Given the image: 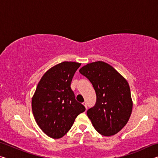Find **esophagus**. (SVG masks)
Segmentation results:
<instances>
[{"instance_id": "esophagus-1", "label": "esophagus", "mask_w": 158, "mask_h": 158, "mask_svg": "<svg viewBox=\"0 0 158 158\" xmlns=\"http://www.w3.org/2000/svg\"><path fill=\"white\" fill-rule=\"evenodd\" d=\"M83 105H84L85 107V109H87V104H86V102H83Z\"/></svg>"}]
</instances>
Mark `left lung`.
I'll use <instances>...</instances> for the list:
<instances>
[{
    "instance_id": "1",
    "label": "left lung",
    "mask_w": 158,
    "mask_h": 158,
    "mask_svg": "<svg viewBox=\"0 0 158 158\" xmlns=\"http://www.w3.org/2000/svg\"><path fill=\"white\" fill-rule=\"evenodd\" d=\"M79 73L89 80L96 93L95 105L87 111L95 129L103 136L116 135L127 124L132 110L127 81L102 61L87 64Z\"/></svg>"
}]
</instances>
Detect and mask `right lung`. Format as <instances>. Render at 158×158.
Instances as JSON below:
<instances>
[{
	"instance_id": "obj_1",
	"label": "right lung",
	"mask_w": 158,
	"mask_h": 158,
	"mask_svg": "<svg viewBox=\"0 0 158 158\" xmlns=\"http://www.w3.org/2000/svg\"><path fill=\"white\" fill-rule=\"evenodd\" d=\"M81 63L65 61L49 69L37 84L32 110L40 129L53 139L63 137L85 108L76 100L72 80Z\"/></svg>"
}]
</instances>
